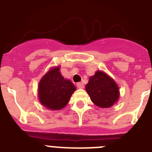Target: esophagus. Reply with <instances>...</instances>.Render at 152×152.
Here are the masks:
<instances>
[{"mask_svg": "<svg viewBox=\"0 0 152 152\" xmlns=\"http://www.w3.org/2000/svg\"><path fill=\"white\" fill-rule=\"evenodd\" d=\"M77 88H80V89H81V88H84V85L82 82H78V83H77Z\"/></svg>", "mask_w": 152, "mask_h": 152, "instance_id": "1", "label": "esophagus"}]
</instances>
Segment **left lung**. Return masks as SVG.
I'll return each instance as SVG.
<instances>
[{"instance_id": "left-lung-1", "label": "left lung", "mask_w": 152, "mask_h": 152, "mask_svg": "<svg viewBox=\"0 0 152 152\" xmlns=\"http://www.w3.org/2000/svg\"><path fill=\"white\" fill-rule=\"evenodd\" d=\"M85 88L91 101L101 108L112 107L119 97V90L115 80L101 71H97L90 77Z\"/></svg>"}]
</instances>
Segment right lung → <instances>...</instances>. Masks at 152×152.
Returning a JSON list of instances; mask_svg holds the SVG:
<instances>
[{
	"mask_svg": "<svg viewBox=\"0 0 152 152\" xmlns=\"http://www.w3.org/2000/svg\"><path fill=\"white\" fill-rule=\"evenodd\" d=\"M59 70V66L52 68L39 83V100L42 105L51 110L64 108L76 91L72 81L64 79Z\"/></svg>",
	"mask_w": 152,
	"mask_h": 152,
	"instance_id": "add662e5",
	"label": "right lung"
}]
</instances>
